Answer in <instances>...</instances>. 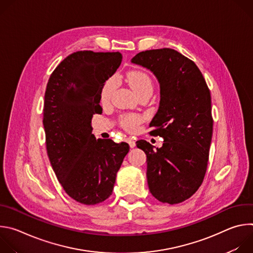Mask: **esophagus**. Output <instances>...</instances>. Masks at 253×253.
<instances>
[{"instance_id":"1","label":"esophagus","mask_w":253,"mask_h":253,"mask_svg":"<svg viewBox=\"0 0 253 253\" xmlns=\"http://www.w3.org/2000/svg\"><path fill=\"white\" fill-rule=\"evenodd\" d=\"M127 142L129 143V146L131 147V148H133V147H135V145H136V143H135V141H134V139H133V137H128L127 139Z\"/></svg>"}]
</instances>
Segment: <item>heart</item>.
Segmentation results:
<instances>
[{
    "label": "heart",
    "instance_id": "heart-1",
    "mask_svg": "<svg viewBox=\"0 0 253 253\" xmlns=\"http://www.w3.org/2000/svg\"><path fill=\"white\" fill-rule=\"evenodd\" d=\"M126 81L133 92L138 96L145 91H152L153 83L151 77L142 70H132L129 71L126 75ZM117 80L115 77L108 78L102 85L100 91L101 101L107 103L110 101L113 92L116 88ZM142 121V117L136 114H126L121 116L120 123L121 125L129 131L135 130L138 124Z\"/></svg>",
    "mask_w": 253,
    "mask_h": 253
}]
</instances>
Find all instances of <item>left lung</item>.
Here are the masks:
<instances>
[{"label":"left lung","mask_w":253,"mask_h":253,"mask_svg":"<svg viewBox=\"0 0 253 253\" xmlns=\"http://www.w3.org/2000/svg\"><path fill=\"white\" fill-rule=\"evenodd\" d=\"M132 63L152 71L160 83V106L150 123L164 139L153 149L145 140L137 147L147 156V182L159 201L177 204L190 198L206 173L213 131L211 96L196 64L169 49L138 53Z\"/></svg>","instance_id":"8db88e82"}]
</instances>
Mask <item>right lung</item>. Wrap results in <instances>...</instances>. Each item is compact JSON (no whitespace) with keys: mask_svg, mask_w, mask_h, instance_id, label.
I'll return each mask as SVG.
<instances>
[{"mask_svg":"<svg viewBox=\"0 0 253 253\" xmlns=\"http://www.w3.org/2000/svg\"><path fill=\"white\" fill-rule=\"evenodd\" d=\"M121 61L119 52H74L47 84L43 125L48 157L65 192L82 204H98L112 194L129 151L126 142L96 140L91 126L93 115L102 112L101 87Z\"/></svg>","mask_w":253,"mask_h":253,"instance_id":"obj_1","label":"right lung"}]
</instances>
